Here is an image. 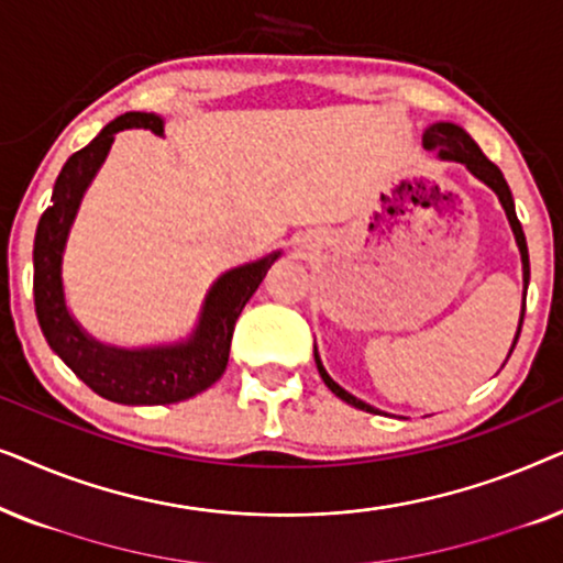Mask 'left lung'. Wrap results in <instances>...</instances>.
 <instances>
[{
    "instance_id": "8db88e82",
    "label": "left lung",
    "mask_w": 563,
    "mask_h": 563,
    "mask_svg": "<svg viewBox=\"0 0 563 563\" xmlns=\"http://www.w3.org/2000/svg\"><path fill=\"white\" fill-rule=\"evenodd\" d=\"M422 145H426L428 151H438V156L441 158H449V161H459V164H464L468 172H472L476 179H482L487 187H492L497 191L499 202H503L505 212H507V220H510L512 225V233H515V241L520 245V256H522V282H526V289H528V282H530V261H528V243H526V233H522V225L518 220V214H515V202H512V195H510V187H507L505 176L499 168L492 164V161L484 156L479 145H476L472 137H468L466 130H461L459 125H453V122H435V125H430L426 130V135H422ZM522 318H526V297H522V314H520V325H518V335H515L512 341V349L515 343H518L520 338V328H522ZM510 349V353H512ZM314 364H318V372L322 376V382L328 384V389L333 391L335 397H341L343 402H349L353 407H358V410H366V412H376L372 405L361 402L353 395H349L343 387H338V384L330 379L325 368H322L318 353H314Z\"/></svg>"
}]
</instances>
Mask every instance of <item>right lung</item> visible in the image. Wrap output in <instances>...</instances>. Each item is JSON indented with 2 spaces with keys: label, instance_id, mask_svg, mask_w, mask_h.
<instances>
[{
  "label": "right lung",
  "instance_id": "1",
  "mask_svg": "<svg viewBox=\"0 0 563 563\" xmlns=\"http://www.w3.org/2000/svg\"><path fill=\"white\" fill-rule=\"evenodd\" d=\"M125 128H145L156 135L164 133L158 114L125 112L104 125L87 148L76 151L60 168L48 210L41 214L35 230V314L51 349L99 397L120 405H172L212 387L225 372L238 314L264 282L279 253L222 274L207 295L202 320L187 343L168 345V349L120 351L91 341L66 310L64 287H60V253L84 189L102 166L114 133Z\"/></svg>",
  "mask_w": 563,
  "mask_h": 563
}]
</instances>
